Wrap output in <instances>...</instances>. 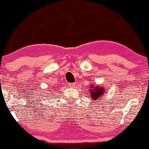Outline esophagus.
Returning <instances> with one entry per match:
<instances>
[{"label": "esophagus", "instance_id": "34e87169", "mask_svg": "<svg viewBox=\"0 0 149 149\" xmlns=\"http://www.w3.org/2000/svg\"><path fill=\"white\" fill-rule=\"evenodd\" d=\"M68 85H69V86H70V87H74V86H75V84H69Z\"/></svg>", "mask_w": 149, "mask_h": 149}]
</instances>
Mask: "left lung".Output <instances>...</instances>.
<instances>
[{
    "mask_svg": "<svg viewBox=\"0 0 149 149\" xmlns=\"http://www.w3.org/2000/svg\"><path fill=\"white\" fill-rule=\"evenodd\" d=\"M91 87H89L90 93H89L91 95V100H97L103 97L104 93L106 92L105 89L103 86H96L95 85H91Z\"/></svg>",
    "mask_w": 149,
    "mask_h": 149,
    "instance_id": "obj_1",
    "label": "left lung"
}]
</instances>
